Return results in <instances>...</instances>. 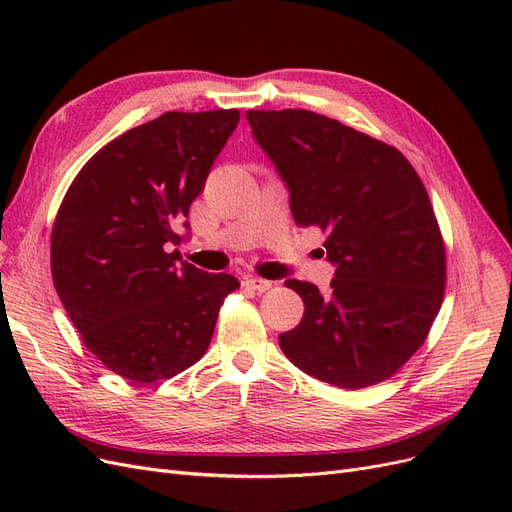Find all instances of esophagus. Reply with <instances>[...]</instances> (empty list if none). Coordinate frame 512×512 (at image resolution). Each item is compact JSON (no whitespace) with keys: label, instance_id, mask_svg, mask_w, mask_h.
<instances>
[{"label":"esophagus","instance_id":"obj_1","mask_svg":"<svg viewBox=\"0 0 512 512\" xmlns=\"http://www.w3.org/2000/svg\"><path fill=\"white\" fill-rule=\"evenodd\" d=\"M273 284L267 280H258V277H245L243 280V288L245 290H254V292H265L269 290Z\"/></svg>","mask_w":512,"mask_h":512}]
</instances>
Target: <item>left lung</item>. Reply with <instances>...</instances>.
Here are the masks:
<instances>
[{
	"instance_id": "1",
	"label": "left lung",
	"mask_w": 512,
	"mask_h": 512,
	"mask_svg": "<svg viewBox=\"0 0 512 512\" xmlns=\"http://www.w3.org/2000/svg\"><path fill=\"white\" fill-rule=\"evenodd\" d=\"M290 190L297 226L327 232L331 292L286 286L305 305L280 348L305 374L363 389L423 346L444 299L446 247L421 177L399 149L303 108L247 111Z\"/></svg>"
}]
</instances>
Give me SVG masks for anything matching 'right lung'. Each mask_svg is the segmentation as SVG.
<instances>
[{
	"label": "right lung",
	"mask_w": 512,
	"mask_h": 512,
	"mask_svg": "<svg viewBox=\"0 0 512 512\" xmlns=\"http://www.w3.org/2000/svg\"><path fill=\"white\" fill-rule=\"evenodd\" d=\"M237 123V108L164 113L104 145L61 200L55 290L83 344L121 378L156 382L192 367L239 288L170 252Z\"/></svg>",
	"instance_id": "obj_1"
}]
</instances>
